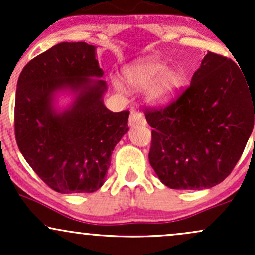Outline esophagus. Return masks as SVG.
<instances>
[{"label": "esophagus", "mask_w": 255, "mask_h": 255, "mask_svg": "<svg viewBox=\"0 0 255 255\" xmlns=\"http://www.w3.org/2000/svg\"><path fill=\"white\" fill-rule=\"evenodd\" d=\"M146 119L139 110H131L129 116V126H145Z\"/></svg>", "instance_id": "1"}]
</instances>
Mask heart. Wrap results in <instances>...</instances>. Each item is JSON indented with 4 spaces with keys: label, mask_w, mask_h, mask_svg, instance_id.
<instances>
[{
    "label": "heart",
    "mask_w": 255,
    "mask_h": 255,
    "mask_svg": "<svg viewBox=\"0 0 255 255\" xmlns=\"http://www.w3.org/2000/svg\"><path fill=\"white\" fill-rule=\"evenodd\" d=\"M124 78L136 87H146L154 82L150 90V98L156 103L171 99L182 87V78L177 73L168 72L164 63L152 58H144L126 66ZM115 87L124 90L119 81H115Z\"/></svg>",
    "instance_id": "obj_1"
}]
</instances>
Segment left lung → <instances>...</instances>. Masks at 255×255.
I'll return each instance as SVG.
<instances>
[{
	"label": "left lung",
	"instance_id": "8db88e82",
	"mask_svg": "<svg viewBox=\"0 0 255 255\" xmlns=\"http://www.w3.org/2000/svg\"><path fill=\"white\" fill-rule=\"evenodd\" d=\"M240 68L207 51L186 89L145 109L153 128L148 160L169 188H211L235 168L255 120V80Z\"/></svg>",
	"mask_w": 255,
	"mask_h": 255
}]
</instances>
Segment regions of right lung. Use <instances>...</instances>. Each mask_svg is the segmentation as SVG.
Returning a JSON list of instances; mask_svg holds the SVG:
<instances>
[{
	"mask_svg": "<svg viewBox=\"0 0 255 255\" xmlns=\"http://www.w3.org/2000/svg\"><path fill=\"white\" fill-rule=\"evenodd\" d=\"M85 42L60 43L24 67L17 80L14 130L19 150L40 180L58 193H93L102 187L111 153L127 133L129 111L113 113L102 96L107 89ZM79 93L62 114L52 109L53 92Z\"/></svg>",
	"mask_w": 255,
	"mask_h": 255,
	"instance_id": "right-lung-1",
	"label": "right lung"
}]
</instances>
